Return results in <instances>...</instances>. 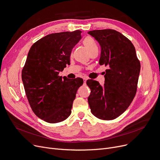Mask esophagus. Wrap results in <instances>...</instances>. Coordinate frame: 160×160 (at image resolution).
I'll return each instance as SVG.
<instances>
[{
	"mask_svg": "<svg viewBox=\"0 0 160 160\" xmlns=\"http://www.w3.org/2000/svg\"><path fill=\"white\" fill-rule=\"evenodd\" d=\"M83 82H84L85 83H86V81H87V78H86V77H84L83 78Z\"/></svg>",
	"mask_w": 160,
	"mask_h": 160,
	"instance_id": "esophagus-1",
	"label": "esophagus"
}]
</instances>
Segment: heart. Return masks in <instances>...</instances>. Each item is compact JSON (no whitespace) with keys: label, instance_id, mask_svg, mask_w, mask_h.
<instances>
[{"label":"heart","instance_id":"b5f03b06","mask_svg":"<svg viewBox=\"0 0 160 160\" xmlns=\"http://www.w3.org/2000/svg\"><path fill=\"white\" fill-rule=\"evenodd\" d=\"M83 43L86 47L90 54L95 51V50H98V47L95 43V41L91 37L86 38L83 41Z\"/></svg>","mask_w":160,"mask_h":160}]
</instances>
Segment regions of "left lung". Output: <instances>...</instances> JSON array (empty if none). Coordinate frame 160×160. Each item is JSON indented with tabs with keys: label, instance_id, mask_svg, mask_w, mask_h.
I'll return each mask as SVG.
<instances>
[{
	"label": "left lung",
	"instance_id": "obj_1",
	"mask_svg": "<svg viewBox=\"0 0 160 160\" xmlns=\"http://www.w3.org/2000/svg\"><path fill=\"white\" fill-rule=\"evenodd\" d=\"M88 33L101 47L99 64L108 68L103 86L96 80H87L91 89L88 103L97 118L113 120L127 110L136 94L141 64L135 47L121 33L112 29Z\"/></svg>",
	"mask_w": 160,
	"mask_h": 160
}]
</instances>
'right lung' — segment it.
<instances>
[{
  "label": "right lung",
  "mask_w": 160,
  "mask_h": 160,
  "mask_svg": "<svg viewBox=\"0 0 160 160\" xmlns=\"http://www.w3.org/2000/svg\"><path fill=\"white\" fill-rule=\"evenodd\" d=\"M82 32L51 33L31 47L22 71L25 93L32 111L39 118L57 123L68 118L81 78H62L59 72L70 64L74 47L81 39Z\"/></svg>",
  "instance_id": "right-lung-1"
}]
</instances>
